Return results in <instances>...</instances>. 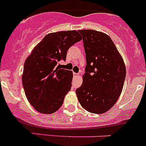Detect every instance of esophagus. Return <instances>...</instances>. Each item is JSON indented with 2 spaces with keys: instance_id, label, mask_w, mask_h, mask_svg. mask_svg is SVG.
Here are the masks:
<instances>
[{
  "instance_id": "esophagus-1",
  "label": "esophagus",
  "mask_w": 146,
  "mask_h": 146,
  "mask_svg": "<svg viewBox=\"0 0 146 146\" xmlns=\"http://www.w3.org/2000/svg\"><path fill=\"white\" fill-rule=\"evenodd\" d=\"M73 75H74V77H78L80 74H79L78 73H75V72H74V73H73Z\"/></svg>"
}]
</instances>
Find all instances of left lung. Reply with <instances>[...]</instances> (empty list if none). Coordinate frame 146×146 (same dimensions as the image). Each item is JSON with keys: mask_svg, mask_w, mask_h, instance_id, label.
<instances>
[{"mask_svg": "<svg viewBox=\"0 0 146 146\" xmlns=\"http://www.w3.org/2000/svg\"><path fill=\"white\" fill-rule=\"evenodd\" d=\"M86 55L82 85L76 90L82 108L103 113L116 104L126 77L125 63L109 35L90 29L79 30Z\"/></svg>", "mask_w": 146, "mask_h": 146, "instance_id": "8db88e82", "label": "left lung"}]
</instances>
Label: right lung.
<instances>
[{
    "label": "right lung",
    "mask_w": 146,
    "mask_h": 146,
    "mask_svg": "<svg viewBox=\"0 0 146 146\" xmlns=\"http://www.w3.org/2000/svg\"><path fill=\"white\" fill-rule=\"evenodd\" d=\"M82 40L75 30L50 33L33 49L24 64L22 83L28 101L37 111L52 113L60 109L71 90L73 73L56 66L67 50Z\"/></svg>",
    "instance_id": "obj_1"
}]
</instances>
